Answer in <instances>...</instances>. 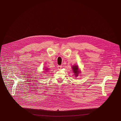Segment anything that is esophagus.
Segmentation results:
<instances>
[{
  "label": "esophagus",
  "mask_w": 121,
  "mask_h": 121,
  "mask_svg": "<svg viewBox=\"0 0 121 121\" xmlns=\"http://www.w3.org/2000/svg\"><path fill=\"white\" fill-rule=\"evenodd\" d=\"M57 68H58V69H62V66H58V67H57Z\"/></svg>",
  "instance_id": "34e87169"
}]
</instances>
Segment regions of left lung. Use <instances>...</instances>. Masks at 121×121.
Here are the masks:
<instances>
[{
	"mask_svg": "<svg viewBox=\"0 0 121 121\" xmlns=\"http://www.w3.org/2000/svg\"><path fill=\"white\" fill-rule=\"evenodd\" d=\"M72 69H73V73H74V75H75V77H78V75L79 73H80V71L79 70V68L78 66L77 65H74L72 67Z\"/></svg>",
	"mask_w": 121,
	"mask_h": 121,
	"instance_id": "left-lung-1",
	"label": "left lung"
}]
</instances>
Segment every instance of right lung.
Returning <instances> with one entry per match:
<instances>
[{
	"label": "right lung",
	"mask_w": 121,
	"mask_h": 121,
	"mask_svg": "<svg viewBox=\"0 0 121 121\" xmlns=\"http://www.w3.org/2000/svg\"><path fill=\"white\" fill-rule=\"evenodd\" d=\"M45 69H46V70H45V71H45V72H48V68Z\"/></svg>",
	"instance_id": "add662e5"
}]
</instances>
